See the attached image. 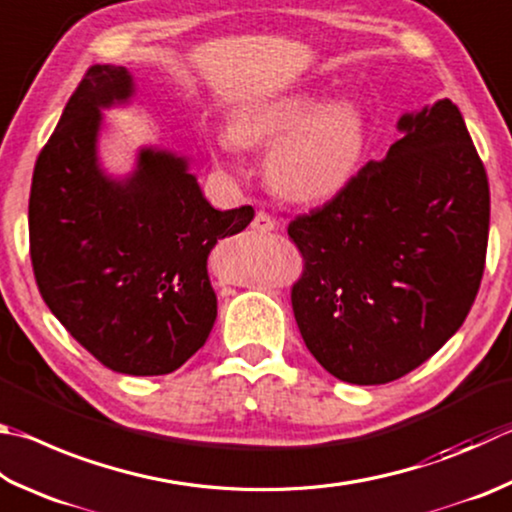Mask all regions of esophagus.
Masks as SVG:
<instances>
[{
  "mask_svg": "<svg viewBox=\"0 0 512 512\" xmlns=\"http://www.w3.org/2000/svg\"><path fill=\"white\" fill-rule=\"evenodd\" d=\"M250 228L257 232H271L275 228V221L271 219V215H266V212L259 210L253 217V221H250Z\"/></svg>",
  "mask_w": 512,
  "mask_h": 512,
  "instance_id": "34e87169",
  "label": "esophagus"
}]
</instances>
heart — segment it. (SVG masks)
Here are the masks:
<instances>
[{
  "mask_svg": "<svg viewBox=\"0 0 512 512\" xmlns=\"http://www.w3.org/2000/svg\"><path fill=\"white\" fill-rule=\"evenodd\" d=\"M226 152L239 145H266L264 174L280 197L315 203L336 197L360 170L365 120L347 100L324 102L315 91H291L248 102L232 114Z\"/></svg>",
  "mask_w": 512,
  "mask_h": 512,
  "instance_id": "1",
  "label": "heart"
}]
</instances>
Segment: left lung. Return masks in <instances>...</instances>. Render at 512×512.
<instances>
[{"mask_svg": "<svg viewBox=\"0 0 512 512\" xmlns=\"http://www.w3.org/2000/svg\"><path fill=\"white\" fill-rule=\"evenodd\" d=\"M403 138L322 208L295 217V322L331 376L383 385L434 356L475 302L490 190L459 107L398 120Z\"/></svg>", "mask_w": 512, "mask_h": 512, "instance_id": "obj_1", "label": "left lung"}]
</instances>
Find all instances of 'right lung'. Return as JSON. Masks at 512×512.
<instances>
[{
  "mask_svg": "<svg viewBox=\"0 0 512 512\" xmlns=\"http://www.w3.org/2000/svg\"><path fill=\"white\" fill-rule=\"evenodd\" d=\"M132 96V73L114 64L89 67L73 91L33 170L31 262L42 300L91 356L161 376L206 345L217 320L208 255L255 210H215L188 161L165 150L138 152L125 179L102 172L100 109Z\"/></svg>",
  "mask_w": 512,
  "mask_h": 512,
  "instance_id": "right-lung-1",
  "label": "right lung"
}]
</instances>
